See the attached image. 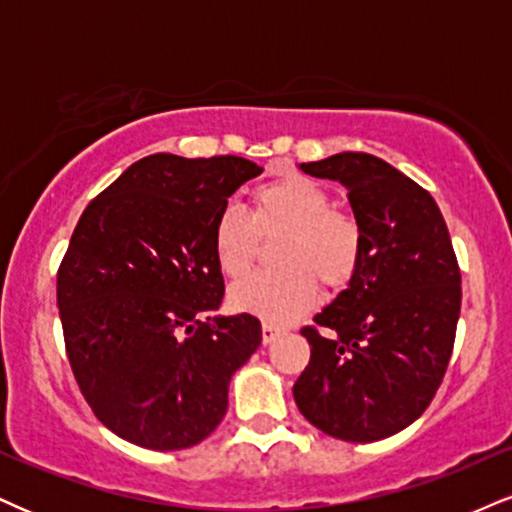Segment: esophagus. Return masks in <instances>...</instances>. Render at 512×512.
I'll return each instance as SVG.
<instances>
[{"label": "esophagus", "mask_w": 512, "mask_h": 512, "mask_svg": "<svg viewBox=\"0 0 512 512\" xmlns=\"http://www.w3.org/2000/svg\"><path fill=\"white\" fill-rule=\"evenodd\" d=\"M281 334H283L281 326H276V324H272V322H264V324H262V341H264V343L276 341V338H279Z\"/></svg>", "instance_id": "1"}]
</instances>
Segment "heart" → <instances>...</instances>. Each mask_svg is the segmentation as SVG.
<instances>
[{"mask_svg": "<svg viewBox=\"0 0 512 512\" xmlns=\"http://www.w3.org/2000/svg\"><path fill=\"white\" fill-rule=\"evenodd\" d=\"M286 231L272 272L252 274L231 288L238 312L291 322L315 305L319 283L343 291L365 260V226L355 214L334 207V195L303 174H283L252 190V212L221 207L214 219L212 248L219 269L240 279L257 260V238Z\"/></svg>", "mask_w": 512, "mask_h": 512, "instance_id": "1", "label": "heart"}]
</instances>
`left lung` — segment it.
Segmentation results:
<instances>
[{
    "label": "left lung",
    "mask_w": 512,
    "mask_h": 512,
    "mask_svg": "<svg viewBox=\"0 0 512 512\" xmlns=\"http://www.w3.org/2000/svg\"><path fill=\"white\" fill-rule=\"evenodd\" d=\"M300 169L346 186L365 260L300 329L312 355L293 398L334 439H386L429 408L451 360L463 298L451 236L434 197L384 159L341 152Z\"/></svg>",
    "instance_id": "8db88e82"
}]
</instances>
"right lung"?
I'll list each match as a JSON object with an SVG mask.
<instances>
[{"label": "right lung", "mask_w": 512, "mask_h": 512, "mask_svg": "<svg viewBox=\"0 0 512 512\" xmlns=\"http://www.w3.org/2000/svg\"><path fill=\"white\" fill-rule=\"evenodd\" d=\"M260 174L233 155H150L73 229L57 272L66 355L97 420L135 446L181 451L207 439L233 372L260 348L257 317H209L224 300L214 219Z\"/></svg>", "instance_id": "add662e5"}]
</instances>
